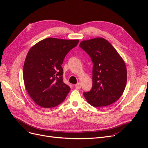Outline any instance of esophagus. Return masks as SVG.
<instances>
[{"label":"esophagus","instance_id":"34e87169","mask_svg":"<svg viewBox=\"0 0 148 148\" xmlns=\"http://www.w3.org/2000/svg\"><path fill=\"white\" fill-rule=\"evenodd\" d=\"M75 87L77 88V89H80L81 87H82V85H81V83L79 82L78 83H77L75 85Z\"/></svg>","mask_w":148,"mask_h":148}]
</instances>
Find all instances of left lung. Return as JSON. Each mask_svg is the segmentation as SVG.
<instances>
[{
	"label": "left lung",
	"mask_w": 148,
	"mask_h": 148,
	"mask_svg": "<svg viewBox=\"0 0 148 148\" xmlns=\"http://www.w3.org/2000/svg\"><path fill=\"white\" fill-rule=\"evenodd\" d=\"M79 47L93 62L92 88L83 95L94 107H105L116 102L125 90L127 73L125 64L112 46L103 38L83 41Z\"/></svg>",
	"instance_id": "left-lung-1"
}]
</instances>
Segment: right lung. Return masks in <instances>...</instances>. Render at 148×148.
<instances>
[{
	"label": "right lung",
	"instance_id": "right-lung-1",
	"mask_svg": "<svg viewBox=\"0 0 148 148\" xmlns=\"http://www.w3.org/2000/svg\"><path fill=\"white\" fill-rule=\"evenodd\" d=\"M79 40L48 38L29 50L23 66V80L29 95L38 106L50 108L62 103L70 91L63 82L61 65Z\"/></svg>",
	"mask_w": 148,
	"mask_h": 148
}]
</instances>
